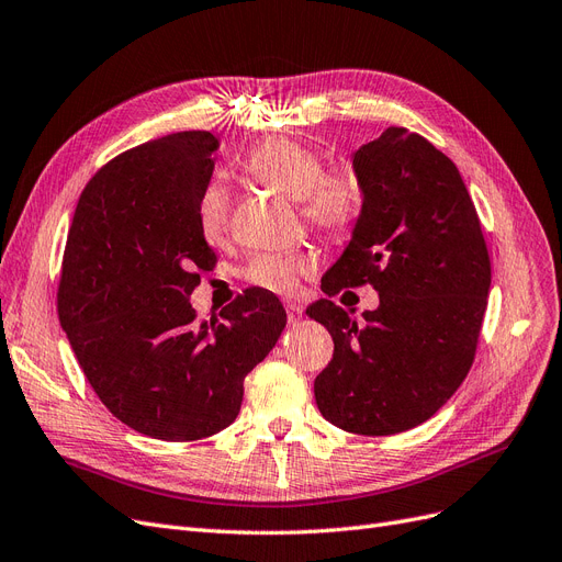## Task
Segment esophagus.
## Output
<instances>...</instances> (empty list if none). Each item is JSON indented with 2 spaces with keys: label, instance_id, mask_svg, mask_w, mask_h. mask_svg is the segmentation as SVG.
<instances>
[{
  "label": "esophagus",
  "instance_id": "esophagus-1",
  "mask_svg": "<svg viewBox=\"0 0 562 562\" xmlns=\"http://www.w3.org/2000/svg\"><path fill=\"white\" fill-rule=\"evenodd\" d=\"M303 317V307L301 305H296V303H286V319H289V324H299V319Z\"/></svg>",
  "mask_w": 562,
  "mask_h": 562
}]
</instances>
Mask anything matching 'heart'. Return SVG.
<instances>
[{"instance_id":"b5f03b06","label":"heart","mask_w":562,"mask_h":562,"mask_svg":"<svg viewBox=\"0 0 562 562\" xmlns=\"http://www.w3.org/2000/svg\"><path fill=\"white\" fill-rule=\"evenodd\" d=\"M249 177L266 189H273L299 201L303 222L331 240L352 235L364 189L361 177L350 162L324 168L317 149L289 137H268L259 142L245 158ZM203 235L210 243H222L231 226V201L222 184H210L198 205ZM315 273V261L305 255H257L245 266V280L266 292L292 294L301 278Z\"/></svg>"}]
</instances>
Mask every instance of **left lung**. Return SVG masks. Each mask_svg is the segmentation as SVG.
I'll return each instance as SVG.
<instances>
[{
    "mask_svg": "<svg viewBox=\"0 0 562 562\" xmlns=\"http://www.w3.org/2000/svg\"><path fill=\"white\" fill-rule=\"evenodd\" d=\"M359 222L322 292L371 284L380 305L357 322L334 301L305 311L334 338L315 378L336 427L390 437L429 420L474 364L491 289V257L460 170L408 128L361 144Z\"/></svg>",
    "mask_w": 562,
    "mask_h": 562,
    "instance_id": "obj_1",
    "label": "left lung"
}]
</instances>
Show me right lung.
Wrapping results in <instances>:
<instances>
[{
	"instance_id": "1",
	"label": "right lung",
	"mask_w": 562,
	"mask_h": 562,
	"mask_svg": "<svg viewBox=\"0 0 562 562\" xmlns=\"http://www.w3.org/2000/svg\"><path fill=\"white\" fill-rule=\"evenodd\" d=\"M220 142L184 131L102 166L81 191L58 282V317L90 387L144 437L198 441L240 413L245 375L276 348L286 313L247 289L198 322L189 303L216 266L198 205Z\"/></svg>"
}]
</instances>
